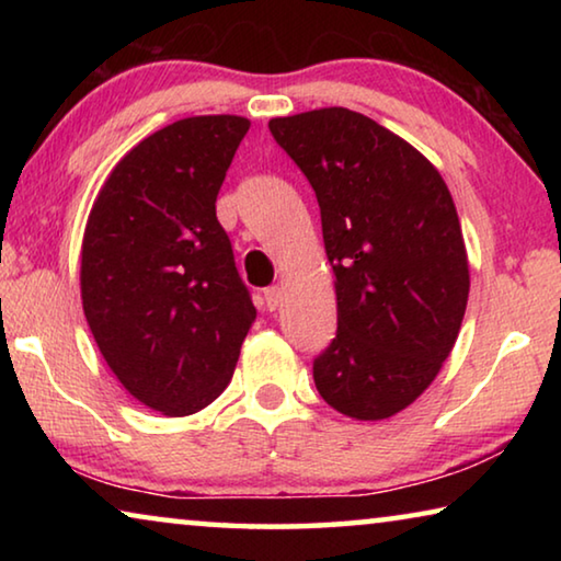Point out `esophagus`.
I'll return each instance as SVG.
<instances>
[{
  "mask_svg": "<svg viewBox=\"0 0 561 561\" xmlns=\"http://www.w3.org/2000/svg\"><path fill=\"white\" fill-rule=\"evenodd\" d=\"M264 301H267V309H270V311H274V309H279V307H282V301H284V289L279 287V284H274V287H267V289H264Z\"/></svg>",
  "mask_w": 561,
  "mask_h": 561,
  "instance_id": "obj_1",
  "label": "esophagus"
}]
</instances>
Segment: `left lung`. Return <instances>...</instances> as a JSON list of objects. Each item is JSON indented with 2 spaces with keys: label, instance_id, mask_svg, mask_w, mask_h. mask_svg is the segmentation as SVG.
<instances>
[{
  "label": "left lung",
  "instance_id": "8db88e82",
  "mask_svg": "<svg viewBox=\"0 0 561 561\" xmlns=\"http://www.w3.org/2000/svg\"><path fill=\"white\" fill-rule=\"evenodd\" d=\"M314 187L339 329L314 360L321 398L356 421L411 405L443 368L468 307V252L453 195L408 140L331 106L272 118Z\"/></svg>",
  "mask_w": 561,
  "mask_h": 561
}]
</instances>
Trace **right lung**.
Segmentation results:
<instances>
[{"label": "right lung", "instance_id": "obj_1", "mask_svg": "<svg viewBox=\"0 0 561 561\" xmlns=\"http://www.w3.org/2000/svg\"><path fill=\"white\" fill-rule=\"evenodd\" d=\"M247 130L222 113L150 133L111 170L83 230L81 301L101 356L170 417L225 391L257 317L215 215Z\"/></svg>", "mask_w": 561, "mask_h": 561}]
</instances>
